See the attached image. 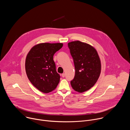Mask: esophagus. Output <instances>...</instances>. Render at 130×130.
Masks as SVG:
<instances>
[{
	"mask_svg": "<svg viewBox=\"0 0 130 130\" xmlns=\"http://www.w3.org/2000/svg\"><path fill=\"white\" fill-rule=\"evenodd\" d=\"M65 74L64 73H62V77H63V78H64V77H65Z\"/></svg>",
	"mask_w": 130,
	"mask_h": 130,
	"instance_id": "34e87169",
	"label": "esophagus"
}]
</instances>
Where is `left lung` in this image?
Listing matches in <instances>:
<instances>
[{"mask_svg":"<svg viewBox=\"0 0 130 130\" xmlns=\"http://www.w3.org/2000/svg\"><path fill=\"white\" fill-rule=\"evenodd\" d=\"M68 46L76 71L71 85L75 91L83 92L93 86L100 76V58L95 48L87 43L76 41L68 43Z\"/></svg>","mask_w":130,"mask_h":130,"instance_id":"left-lung-1","label":"left lung"}]
</instances>
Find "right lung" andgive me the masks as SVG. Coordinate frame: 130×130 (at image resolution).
<instances>
[{"label":"right lung","mask_w":130,"mask_h":130,"mask_svg":"<svg viewBox=\"0 0 130 130\" xmlns=\"http://www.w3.org/2000/svg\"><path fill=\"white\" fill-rule=\"evenodd\" d=\"M62 43H40L28 52L25 62L27 77L37 89L48 93L56 88L60 76L56 71L53 55L62 47Z\"/></svg>","instance_id":"obj_1"}]
</instances>
